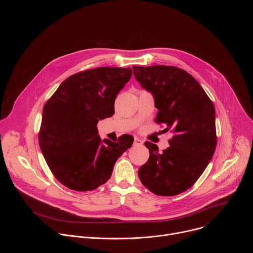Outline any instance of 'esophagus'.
<instances>
[{
  "label": "esophagus",
  "mask_w": 253,
  "mask_h": 253,
  "mask_svg": "<svg viewBox=\"0 0 253 253\" xmlns=\"http://www.w3.org/2000/svg\"><path fill=\"white\" fill-rule=\"evenodd\" d=\"M134 145L135 146H141V145H143V141L141 139L135 137L134 138Z\"/></svg>",
  "instance_id": "1"
}]
</instances>
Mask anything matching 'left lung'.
Segmentation results:
<instances>
[{
	"label": "left lung",
	"instance_id": "obj_1",
	"mask_svg": "<svg viewBox=\"0 0 253 253\" xmlns=\"http://www.w3.org/2000/svg\"><path fill=\"white\" fill-rule=\"evenodd\" d=\"M141 87L154 97L155 121L174 133L169 147L158 151L145 142L150 155L138 170L140 181L156 195L173 196L190 188L201 176L216 148L215 109L200 84L173 66H133Z\"/></svg>",
	"mask_w": 253,
	"mask_h": 253
}]
</instances>
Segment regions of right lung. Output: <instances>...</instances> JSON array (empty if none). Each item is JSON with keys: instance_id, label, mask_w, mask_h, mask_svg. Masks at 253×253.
Wrapping results in <instances>:
<instances>
[{"instance_id": "1", "label": "right lung", "mask_w": 253, "mask_h": 253, "mask_svg": "<svg viewBox=\"0 0 253 253\" xmlns=\"http://www.w3.org/2000/svg\"><path fill=\"white\" fill-rule=\"evenodd\" d=\"M130 68L99 67L67 78L43 108L39 145L58 180L75 191H90L106 183L117 159L134 138L103 141L99 120L114 114L119 91L130 80Z\"/></svg>"}]
</instances>
